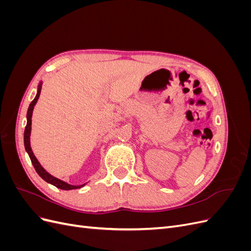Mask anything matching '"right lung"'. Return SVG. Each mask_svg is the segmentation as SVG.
Wrapping results in <instances>:
<instances>
[{
  "label": "right lung",
  "mask_w": 251,
  "mask_h": 251,
  "mask_svg": "<svg viewBox=\"0 0 251 251\" xmlns=\"http://www.w3.org/2000/svg\"><path fill=\"white\" fill-rule=\"evenodd\" d=\"M42 81L40 82L39 87H37V92H36V95L34 97V100L31 101V103L29 104V108H28V111H27V125H26V127H25V132H24V144H25V150L28 153L29 157H30V160H31L34 169L36 171V173L39 174V176L44 179L46 182H48V183L52 184L56 186L57 188H60V189H64V191H70V189H77V188H80L82 186H85L86 184H81V185H72V184H69L67 183V182L60 180L58 178H55L54 176H52V175H50L46 170H45L43 166L41 165V163L39 162V160H37L36 157L34 156L33 151L31 150V147H30V134H31V118H32V112H33V109H34V105L35 103L37 102V100H39L40 97V94H41V90H42Z\"/></svg>",
  "instance_id": "add662e5"
}]
</instances>
